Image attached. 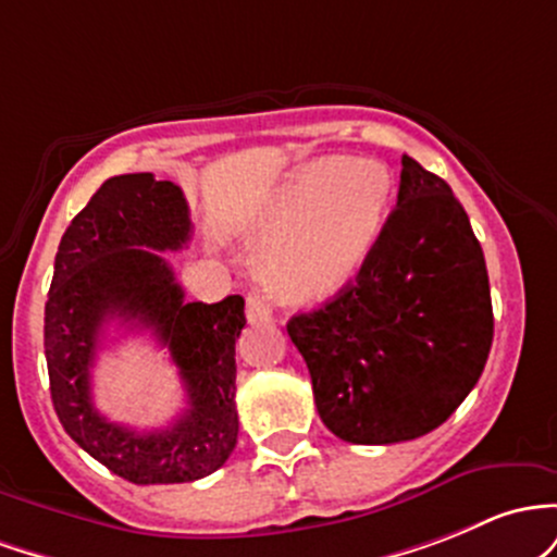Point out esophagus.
Returning a JSON list of instances; mask_svg holds the SVG:
<instances>
[{"label":"esophagus","mask_w":557,"mask_h":557,"mask_svg":"<svg viewBox=\"0 0 557 557\" xmlns=\"http://www.w3.org/2000/svg\"><path fill=\"white\" fill-rule=\"evenodd\" d=\"M247 315L252 323H271L273 321L271 305H268L265 297H260V295L247 297Z\"/></svg>","instance_id":"1"}]
</instances>
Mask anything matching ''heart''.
<instances>
[{"label": "heart", "instance_id": "obj_1", "mask_svg": "<svg viewBox=\"0 0 557 557\" xmlns=\"http://www.w3.org/2000/svg\"><path fill=\"white\" fill-rule=\"evenodd\" d=\"M392 205V178L371 160H312L292 171L249 221L262 242L258 276L281 302L334 297L376 247Z\"/></svg>", "mask_w": 557, "mask_h": 557}]
</instances>
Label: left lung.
<instances>
[{"instance_id": "8db88e82", "label": "left lung", "mask_w": 557, "mask_h": 557, "mask_svg": "<svg viewBox=\"0 0 557 557\" xmlns=\"http://www.w3.org/2000/svg\"><path fill=\"white\" fill-rule=\"evenodd\" d=\"M331 434L418 440L447 421L490 358V276L463 205L403 154L397 208L352 284L286 323Z\"/></svg>"}]
</instances>
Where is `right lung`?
Segmentation results:
<instances>
[{
  "mask_svg": "<svg viewBox=\"0 0 557 557\" xmlns=\"http://www.w3.org/2000/svg\"><path fill=\"white\" fill-rule=\"evenodd\" d=\"M184 191L152 173L112 176L62 234L44 308L49 392L62 429L134 484H184L228 460L239 434L236 339L245 299L186 302L162 252L186 247ZM112 320L149 327L172 355L187 408L168 430L136 432L92 408L90 368Z\"/></svg>",
  "mask_w": 557,
  "mask_h": 557,
  "instance_id": "right-lung-1",
  "label": "right lung"
}]
</instances>
